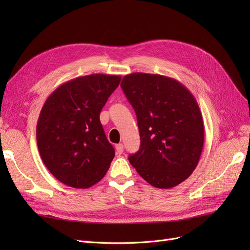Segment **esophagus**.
I'll return each instance as SVG.
<instances>
[{"label":"esophagus","mask_w":250,"mask_h":250,"mask_svg":"<svg viewBox=\"0 0 250 250\" xmlns=\"http://www.w3.org/2000/svg\"><path fill=\"white\" fill-rule=\"evenodd\" d=\"M116 151H117V154H122L124 151L123 144H118V145H116Z\"/></svg>","instance_id":"1"}]
</instances>
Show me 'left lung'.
<instances>
[{
    "label": "left lung",
    "mask_w": 250,
    "mask_h": 250,
    "mask_svg": "<svg viewBox=\"0 0 250 250\" xmlns=\"http://www.w3.org/2000/svg\"><path fill=\"white\" fill-rule=\"evenodd\" d=\"M138 119L141 147L128 157L147 183L170 188L197 167L204 143L198 103L176 79L132 73L121 82Z\"/></svg>",
    "instance_id": "left-lung-1"
}]
</instances>
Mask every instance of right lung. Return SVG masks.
<instances>
[{
	"mask_svg": "<svg viewBox=\"0 0 250 250\" xmlns=\"http://www.w3.org/2000/svg\"><path fill=\"white\" fill-rule=\"evenodd\" d=\"M120 81L117 75L77 77L62 83L44 102L36 126L37 147L60 183L86 188L109 169L115 149L104 133L100 112Z\"/></svg>",
	"mask_w": 250,
	"mask_h": 250,
	"instance_id": "1",
	"label": "right lung"
}]
</instances>
